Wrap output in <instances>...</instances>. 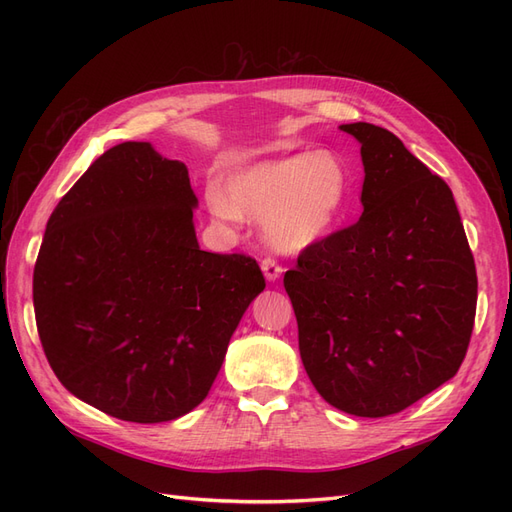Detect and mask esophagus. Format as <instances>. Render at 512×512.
Listing matches in <instances>:
<instances>
[{
	"mask_svg": "<svg viewBox=\"0 0 512 512\" xmlns=\"http://www.w3.org/2000/svg\"><path fill=\"white\" fill-rule=\"evenodd\" d=\"M260 267H262V271H265V277H267L269 282H275L277 277L282 275V267H280V262L273 260L271 256H267L265 260H262V262H260Z\"/></svg>",
	"mask_w": 512,
	"mask_h": 512,
	"instance_id": "obj_1",
	"label": "esophagus"
}]
</instances>
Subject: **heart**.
<instances>
[{"mask_svg":"<svg viewBox=\"0 0 512 512\" xmlns=\"http://www.w3.org/2000/svg\"><path fill=\"white\" fill-rule=\"evenodd\" d=\"M346 170L333 153L258 162L226 177L224 190H207L209 211L220 222L237 226L260 220L267 243L280 252H301L327 235L344 207Z\"/></svg>","mask_w":512,"mask_h":512,"instance_id":"b5f03b06","label":"heart"}]
</instances>
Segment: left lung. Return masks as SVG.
I'll return each mask as SVG.
<instances>
[{
    "label": "left lung",
    "instance_id": "8db88e82",
    "mask_svg": "<svg viewBox=\"0 0 512 512\" xmlns=\"http://www.w3.org/2000/svg\"><path fill=\"white\" fill-rule=\"evenodd\" d=\"M361 143L363 215L301 250L284 288L316 391L354 416H389L451 380L476 316V267L446 181L374 123Z\"/></svg>",
    "mask_w": 512,
    "mask_h": 512
}]
</instances>
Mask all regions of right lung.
Here are the masks:
<instances>
[{"label":"right lung","mask_w":512,"mask_h":512,"mask_svg":"<svg viewBox=\"0 0 512 512\" xmlns=\"http://www.w3.org/2000/svg\"><path fill=\"white\" fill-rule=\"evenodd\" d=\"M188 168L149 143L115 145L59 200L34 267L36 327L66 389L130 423L194 410L241 316L258 262L194 232Z\"/></svg>","instance_id":"add662e5"}]
</instances>
